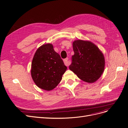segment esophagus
Listing matches in <instances>:
<instances>
[{"instance_id": "esophagus-1", "label": "esophagus", "mask_w": 128, "mask_h": 128, "mask_svg": "<svg viewBox=\"0 0 128 128\" xmlns=\"http://www.w3.org/2000/svg\"><path fill=\"white\" fill-rule=\"evenodd\" d=\"M64 64L66 66H68L69 65V64H70V62H69L68 61V58L64 59Z\"/></svg>"}]
</instances>
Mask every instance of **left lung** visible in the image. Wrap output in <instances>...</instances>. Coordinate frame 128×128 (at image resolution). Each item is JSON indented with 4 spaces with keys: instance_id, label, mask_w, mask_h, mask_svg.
<instances>
[{
    "instance_id": "8db88e82",
    "label": "left lung",
    "mask_w": 128,
    "mask_h": 128,
    "mask_svg": "<svg viewBox=\"0 0 128 128\" xmlns=\"http://www.w3.org/2000/svg\"><path fill=\"white\" fill-rule=\"evenodd\" d=\"M72 47L74 55L72 56L69 69L84 82H96L104 70V58L102 53L89 41L75 40Z\"/></svg>"
}]
</instances>
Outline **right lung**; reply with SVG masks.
Masks as SVG:
<instances>
[{
    "instance_id": "add662e5",
    "label": "right lung",
    "mask_w": 128,
    "mask_h": 128,
    "mask_svg": "<svg viewBox=\"0 0 128 128\" xmlns=\"http://www.w3.org/2000/svg\"><path fill=\"white\" fill-rule=\"evenodd\" d=\"M67 69L60 55L51 44L42 45L34 56L31 74L36 86L45 90L54 88Z\"/></svg>"
}]
</instances>
